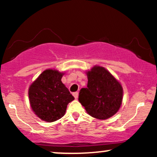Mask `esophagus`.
<instances>
[{"label": "esophagus", "mask_w": 157, "mask_h": 157, "mask_svg": "<svg viewBox=\"0 0 157 157\" xmlns=\"http://www.w3.org/2000/svg\"><path fill=\"white\" fill-rule=\"evenodd\" d=\"M78 92H77V91H76V92H74L73 93V95H74V97H75V99H77V97H78Z\"/></svg>", "instance_id": "esophagus-1"}]
</instances>
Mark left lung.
Returning a JSON list of instances; mask_svg holds the SVG:
<instances>
[{"mask_svg":"<svg viewBox=\"0 0 157 157\" xmlns=\"http://www.w3.org/2000/svg\"><path fill=\"white\" fill-rule=\"evenodd\" d=\"M86 75L87 88L80 89L79 102L90 116L98 120L110 118L121 106L123 95L121 84L102 66H94Z\"/></svg>","mask_w":157,"mask_h":157,"instance_id":"left-lung-1","label":"left lung"}]
</instances>
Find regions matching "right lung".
I'll return each mask as SVG.
<instances>
[{"instance_id": "add662e5", "label": "right lung", "mask_w": 157, "mask_h": 157, "mask_svg": "<svg viewBox=\"0 0 157 157\" xmlns=\"http://www.w3.org/2000/svg\"><path fill=\"white\" fill-rule=\"evenodd\" d=\"M64 73L46 69L29 89V98L34 113L44 121L52 122L64 116L70 102L75 100L61 79Z\"/></svg>"}]
</instances>
